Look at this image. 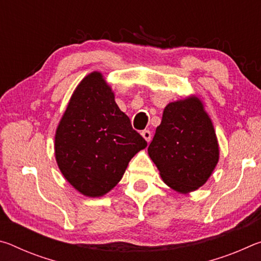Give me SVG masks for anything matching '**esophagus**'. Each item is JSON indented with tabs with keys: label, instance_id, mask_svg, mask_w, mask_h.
Listing matches in <instances>:
<instances>
[{
	"label": "esophagus",
	"instance_id": "34e87169",
	"mask_svg": "<svg viewBox=\"0 0 261 261\" xmlns=\"http://www.w3.org/2000/svg\"><path fill=\"white\" fill-rule=\"evenodd\" d=\"M141 136H143V138L146 140L147 143H149V141H151L152 135H151V131H149V130H144L143 132H141Z\"/></svg>",
	"mask_w": 261,
	"mask_h": 261
}]
</instances>
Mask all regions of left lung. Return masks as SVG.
<instances>
[{
  "mask_svg": "<svg viewBox=\"0 0 261 261\" xmlns=\"http://www.w3.org/2000/svg\"><path fill=\"white\" fill-rule=\"evenodd\" d=\"M148 155L170 189L190 193L213 174L220 147L213 122L197 95L168 103Z\"/></svg>",
  "mask_w": 261,
  "mask_h": 261,
  "instance_id": "left-lung-1",
  "label": "left lung"
}]
</instances>
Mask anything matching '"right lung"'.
Segmentation results:
<instances>
[{"label": "right lung", "mask_w": 261, "mask_h": 261, "mask_svg": "<svg viewBox=\"0 0 261 261\" xmlns=\"http://www.w3.org/2000/svg\"><path fill=\"white\" fill-rule=\"evenodd\" d=\"M147 146L115 102L112 86L93 71L82 79L55 132V159L79 193L99 198L122 179L132 158Z\"/></svg>", "instance_id": "1"}]
</instances>
